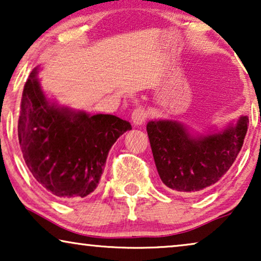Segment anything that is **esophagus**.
<instances>
[{
  "label": "esophagus",
  "mask_w": 261,
  "mask_h": 261,
  "mask_svg": "<svg viewBox=\"0 0 261 261\" xmlns=\"http://www.w3.org/2000/svg\"><path fill=\"white\" fill-rule=\"evenodd\" d=\"M147 119V112L141 107H138L132 113V121H133L134 126H142Z\"/></svg>",
  "instance_id": "1"
}]
</instances>
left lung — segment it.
<instances>
[{
  "instance_id": "left-lung-1",
  "label": "left lung",
  "mask_w": 261,
  "mask_h": 261,
  "mask_svg": "<svg viewBox=\"0 0 261 261\" xmlns=\"http://www.w3.org/2000/svg\"><path fill=\"white\" fill-rule=\"evenodd\" d=\"M247 126L248 117L242 115L224 128L198 134L179 121H149L146 129L160 179L185 194L208 190L233 165Z\"/></svg>"
}]
</instances>
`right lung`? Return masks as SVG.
I'll use <instances>...</instances> for the list:
<instances>
[{"label": "right lung", "instance_id": "right-lung-1", "mask_svg": "<svg viewBox=\"0 0 261 261\" xmlns=\"http://www.w3.org/2000/svg\"><path fill=\"white\" fill-rule=\"evenodd\" d=\"M38 70L24 84L17 123L24 163L52 195L85 197L98 187L112 146L132 126L115 115L59 106L42 90Z\"/></svg>", "mask_w": 261, "mask_h": 261}]
</instances>
